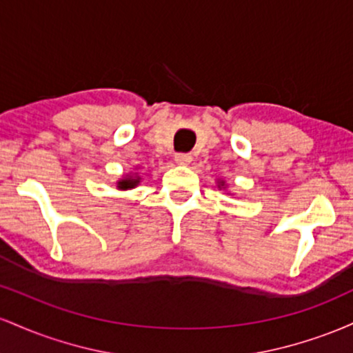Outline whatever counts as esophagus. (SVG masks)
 Wrapping results in <instances>:
<instances>
[{"mask_svg": "<svg viewBox=\"0 0 353 353\" xmlns=\"http://www.w3.org/2000/svg\"><path fill=\"white\" fill-rule=\"evenodd\" d=\"M174 161L181 165H188L190 164V161H192V156H190L189 152H177L176 156H174Z\"/></svg>", "mask_w": 353, "mask_h": 353, "instance_id": "34e87169", "label": "esophagus"}]
</instances>
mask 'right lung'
I'll return each mask as SVG.
<instances>
[{
	"mask_svg": "<svg viewBox=\"0 0 353 353\" xmlns=\"http://www.w3.org/2000/svg\"><path fill=\"white\" fill-rule=\"evenodd\" d=\"M137 182H139V177H136V179H131V177H129V179L121 181L117 185H119V189H131V188H134Z\"/></svg>",
	"mask_w": 353,
	"mask_h": 353,
	"instance_id": "add662e5",
	"label": "right lung"
}]
</instances>
